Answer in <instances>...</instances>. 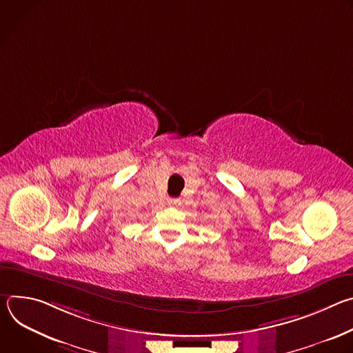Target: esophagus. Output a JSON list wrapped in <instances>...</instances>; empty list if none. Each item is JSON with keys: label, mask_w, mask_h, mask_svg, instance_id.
<instances>
[{"label": "esophagus", "mask_w": 353, "mask_h": 353, "mask_svg": "<svg viewBox=\"0 0 353 353\" xmlns=\"http://www.w3.org/2000/svg\"><path fill=\"white\" fill-rule=\"evenodd\" d=\"M168 204L169 205H177L179 204V199L177 198H169L168 199Z\"/></svg>", "instance_id": "1"}]
</instances>
